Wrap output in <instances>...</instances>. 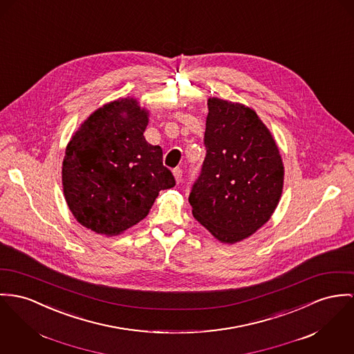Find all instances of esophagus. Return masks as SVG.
<instances>
[{
	"mask_svg": "<svg viewBox=\"0 0 354 354\" xmlns=\"http://www.w3.org/2000/svg\"><path fill=\"white\" fill-rule=\"evenodd\" d=\"M172 174H174V178H175L176 183H179V182L182 180V174H183V172H182V169H180V168H175Z\"/></svg>",
	"mask_w": 354,
	"mask_h": 354,
	"instance_id": "esophagus-1",
	"label": "esophagus"
}]
</instances>
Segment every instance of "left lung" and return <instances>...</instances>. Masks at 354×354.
Returning a JSON list of instances; mask_svg holds the SVG:
<instances>
[{
  "instance_id": "8db88e82",
  "label": "left lung",
  "mask_w": 354,
  "mask_h": 354,
  "mask_svg": "<svg viewBox=\"0 0 354 354\" xmlns=\"http://www.w3.org/2000/svg\"><path fill=\"white\" fill-rule=\"evenodd\" d=\"M202 172L191 190L192 216L223 244L266 225L279 205L284 165L272 133L243 104L207 100Z\"/></svg>"
}]
</instances>
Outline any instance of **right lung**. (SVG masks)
<instances>
[{"label":"right lung","instance_id":"1","mask_svg":"<svg viewBox=\"0 0 354 354\" xmlns=\"http://www.w3.org/2000/svg\"><path fill=\"white\" fill-rule=\"evenodd\" d=\"M148 121L136 98H118L93 111L68 141L62 185L82 226L117 236L148 216L160 191L175 186L162 148L144 137Z\"/></svg>","mask_w":354,"mask_h":354}]
</instances>
